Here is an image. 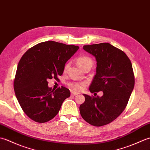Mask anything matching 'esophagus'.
I'll return each mask as SVG.
<instances>
[{
  "label": "esophagus",
  "mask_w": 150,
  "mask_h": 150,
  "mask_svg": "<svg viewBox=\"0 0 150 150\" xmlns=\"http://www.w3.org/2000/svg\"><path fill=\"white\" fill-rule=\"evenodd\" d=\"M78 94H79V93H77V92H74V91H72L71 93V95H73V96H75V95H77Z\"/></svg>",
  "instance_id": "1"
}]
</instances>
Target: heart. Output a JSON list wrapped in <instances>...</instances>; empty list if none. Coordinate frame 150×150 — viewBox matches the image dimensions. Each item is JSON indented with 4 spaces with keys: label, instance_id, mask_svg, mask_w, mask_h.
Listing matches in <instances>:
<instances>
[{
    "label": "heart",
    "instance_id": "1",
    "mask_svg": "<svg viewBox=\"0 0 150 150\" xmlns=\"http://www.w3.org/2000/svg\"><path fill=\"white\" fill-rule=\"evenodd\" d=\"M77 63L78 66L82 69H84L87 67H91L93 65V60L89 57L86 56H81L79 57L77 60ZM69 67V64H66L64 66V69L66 70ZM69 87L72 90L76 91H81L86 86V84L84 82H72L69 84Z\"/></svg>",
    "mask_w": 150,
    "mask_h": 150
}]
</instances>
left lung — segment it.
Here are the masks:
<instances>
[{
	"label": "left lung",
	"instance_id": "obj_1",
	"mask_svg": "<svg viewBox=\"0 0 150 150\" xmlns=\"http://www.w3.org/2000/svg\"><path fill=\"white\" fill-rule=\"evenodd\" d=\"M83 49L97 60L96 75L90 91L104 94L101 97L84 94L80 113L91 125H106L115 120L128 104L135 85L132 62L123 51L109 43L86 45Z\"/></svg>",
	"mask_w": 150,
	"mask_h": 150
}]
</instances>
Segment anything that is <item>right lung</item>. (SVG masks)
<instances>
[{"label":"right lung","mask_w":150,"mask_h":150,"mask_svg":"<svg viewBox=\"0 0 150 150\" xmlns=\"http://www.w3.org/2000/svg\"><path fill=\"white\" fill-rule=\"evenodd\" d=\"M79 47L46 41L25 53L18 64L13 82L16 97L24 112L31 120L43 123L52 120L70 91L64 86L52 90L48 79L59 81L66 62Z\"/></svg>","instance_id":"obj_1"}]
</instances>
